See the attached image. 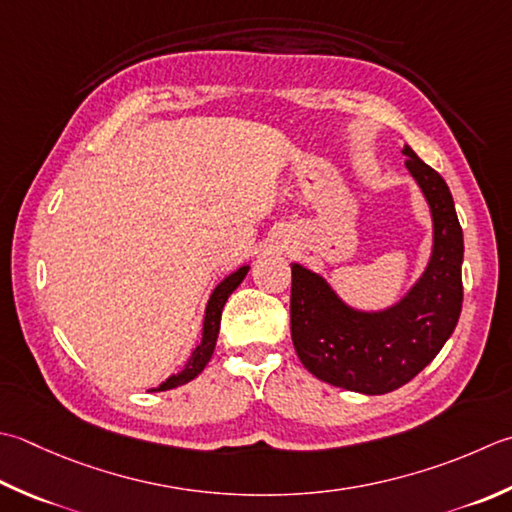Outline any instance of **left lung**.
Returning a JSON list of instances; mask_svg holds the SVG:
<instances>
[{
  "label": "left lung",
  "mask_w": 512,
  "mask_h": 512,
  "mask_svg": "<svg viewBox=\"0 0 512 512\" xmlns=\"http://www.w3.org/2000/svg\"><path fill=\"white\" fill-rule=\"evenodd\" d=\"M406 168L428 199L435 224L424 277L384 313L348 308L322 277L293 264L290 335L297 357L317 379L355 393L384 395L433 362L462 313L464 235L453 195L437 170L404 148Z\"/></svg>",
  "instance_id": "left-lung-1"
}]
</instances>
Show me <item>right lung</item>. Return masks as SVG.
<instances>
[{"label":"right lung","mask_w":512,"mask_h":512,"mask_svg":"<svg viewBox=\"0 0 512 512\" xmlns=\"http://www.w3.org/2000/svg\"><path fill=\"white\" fill-rule=\"evenodd\" d=\"M248 273V266H242L237 270V273L228 275L222 284H219L213 295H210L208 299V306H206V317H204V337H202V344H199L195 348L193 357L188 359L186 368L182 370L179 375H173L170 379H166V382L162 386L157 388H150V393H155V390H170V388H177L182 386L186 382H190V379H195L199 373H202L204 366L208 364L210 355H213L215 350V342H217V335H219V322H222V310H224V304L226 299L230 297V293L242 284V279L246 277Z\"/></svg>","instance_id":"add662e5"}]
</instances>
